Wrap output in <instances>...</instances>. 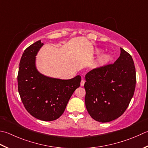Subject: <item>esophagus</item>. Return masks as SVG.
<instances>
[{
  "mask_svg": "<svg viewBox=\"0 0 148 148\" xmlns=\"http://www.w3.org/2000/svg\"><path fill=\"white\" fill-rule=\"evenodd\" d=\"M85 81H84L83 79H82V81H81V86H83L84 85H85Z\"/></svg>",
  "mask_w": 148,
  "mask_h": 148,
  "instance_id": "1",
  "label": "esophagus"
}]
</instances>
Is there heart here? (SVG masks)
<instances>
[{"mask_svg":"<svg viewBox=\"0 0 148 148\" xmlns=\"http://www.w3.org/2000/svg\"><path fill=\"white\" fill-rule=\"evenodd\" d=\"M106 58V57L105 56H102V57L101 58V60H105V59Z\"/></svg>","mask_w":148,"mask_h":148,"instance_id":"b5f03b06","label":"heart"}]
</instances>
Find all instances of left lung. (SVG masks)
I'll return each mask as SVG.
<instances>
[{
    "label": "left lung",
    "instance_id": "8db88e82",
    "mask_svg": "<svg viewBox=\"0 0 148 148\" xmlns=\"http://www.w3.org/2000/svg\"><path fill=\"white\" fill-rule=\"evenodd\" d=\"M113 64L93 69L85 75L86 108L94 120L108 123L119 117L134 96L136 72L129 53L120 48Z\"/></svg>",
    "mask_w": 148,
    "mask_h": 148
}]
</instances>
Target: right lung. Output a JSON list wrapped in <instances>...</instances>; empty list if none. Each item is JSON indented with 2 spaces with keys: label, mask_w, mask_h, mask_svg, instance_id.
I'll return each instance as SVG.
<instances>
[{
  "label": "right lung",
  "mask_w": 148,
  "mask_h": 148,
  "mask_svg": "<svg viewBox=\"0 0 148 148\" xmlns=\"http://www.w3.org/2000/svg\"><path fill=\"white\" fill-rule=\"evenodd\" d=\"M44 45L41 40L24 51L20 59L18 89L25 109L38 119L51 121L64 112L75 90L79 87L82 78L61 79L42 74L36 66V55Z\"/></svg>",
  "instance_id": "add662e5"
}]
</instances>
